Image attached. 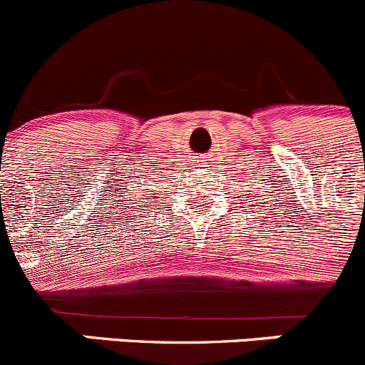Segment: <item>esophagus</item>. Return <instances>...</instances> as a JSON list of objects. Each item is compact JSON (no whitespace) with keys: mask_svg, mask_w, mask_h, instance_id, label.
Wrapping results in <instances>:
<instances>
[{"mask_svg":"<svg viewBox=\"0 0 365 365\" xmlns=\"http://www.w3.org/2000/svg\"><path fill=\"white\" fill-rule=\"evenodd\" d=\"M200 162H201V160H200Z\"/></svg>","mask_w":365,"mask_h":365,"instance_id":"1","label":"esophagus"}]
</instances>
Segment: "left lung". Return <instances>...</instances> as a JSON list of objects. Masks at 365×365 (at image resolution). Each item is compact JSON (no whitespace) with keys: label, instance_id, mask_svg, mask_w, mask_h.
I'll return each instance as SVG.
<instances>
[{"label":"left lung","instance_id":"8db88e82","mask_svg":"<svg viewBox=\"0 0 365 365\" xmlns=\"http://www.w3.org/2000/svg\"><path fill=\"white\" fill-rule=\"evenodd\" d=\"M256 196H257V197H259V194H256ZM251 200H254V197H252V194H251ZM264 200H268V197H264Z\"/></svg>","mask_w":365,"mask_h":365}]
</instances>
